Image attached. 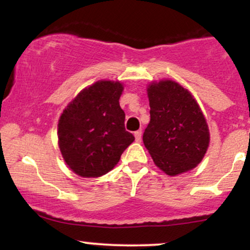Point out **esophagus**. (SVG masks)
Returning a JSON list of instances; mask_svg holds the SVG:
<instances>
[{
    "label": "esophagus",
    "instance_id": "obj_1",
    "mask_svg": "<svg viewBox=\"0 0 250 250\" xmlns=\"http://www.w3.org/2000/svg\"><path fill=\"white\" fill-rule=\"evenodd\" d=\"M134 137H135V141H137V143H140L141 141V130L134 132Z\"/></svg>",
    "mask_w": 250,
    "mask_h": 250
}]
</instances>
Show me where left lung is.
Segmentation results:
<instances>
[{
    "instance_id": "1",
    "label": "left lung",
    "mask_w": 250,
    "mask_h": 250,
    "mask_svg": "<svg viewBox=\"0 0 250 250\" xmlns=\"http://www.w3.org/2000/svg\"><path fill=\"white\" fill-rule=\"evenodd\" d=\"M150 122L144 144L154 163L170 176L189 171L204 158L210 132L192 95L177 82L162 80L147 88Z\"/></svg>"
}]
</instances>
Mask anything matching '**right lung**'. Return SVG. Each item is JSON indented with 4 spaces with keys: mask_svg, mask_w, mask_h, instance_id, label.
Listing matches in <instances>:
<instances>
[{
    "mask_svg": "<svg viewBox=\"0 0 250 250\" xmlns=\"http://www.w3.org/2000/svg\"><path fill=\"white\" fill-rule=\"evenodd\" d=\"M123 89L118 81L94 83L83 89L60 117V152L80 176L100 177L109 172L133 143V134L125 130V112L119 105Z\"/></svg>",
    "mask_w": 250,
    "mask_h": 250,
    "instance_id": "obj_1",
    "label": "right lung"
}]
</instances>
